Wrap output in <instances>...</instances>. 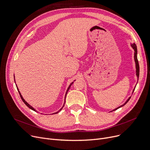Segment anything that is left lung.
<instances>
[{
	"mask_svg": "<svg viewBox=\"0 0 150 150\" xmlns=\"http://www.w3.org/2000/svg\"><path fill=\"white\" fill-rule=\"evenodd\" d=\"M131 46H132V47L133 48V49L134 50V60H135V62H136V75H137V79L139 80V62H138V59H137V46H136V45L134 43V44H131ZM134 89L133 90V92H134ZM131 98V97H129L127 100V101L125 102V103L123 104V105H122V106H119V107H118L117 108H116V109H114L113 111H115V110H117V109H119V108H121V107H122V106H123L124 105H125L126 104H127V103H128V101L129 100V99Z\"/></svg>",
	"mask_w": 150,
	"mask_h": 150,
	"instance_id": "obj_1",
	"label": "left lung"
}]
</instances>
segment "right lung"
<instances>
[{"label":"right lung","instance_id":"obj_1","mask_svg":"<svg viewBox=\"0 0 150 150\" xmlns=\"http://www.w3.org/2000/svg\"><path fill=\"white\" fill-rule=\"evenodd\" d=\"M14 81H15V80H14ZM73 83H74V82H72V83H71V84H70L69 85V88H67V91H66V96H65V100H66V95H67V92H68V91L69 90V89H70V86H71V85H72V84ZM16 87H17V86H16ZM17 89H18V92H19V95H20V97H21V98L22 100L23 101V103H24L25 104V105H27V107H28V108H29L30 109H31V110H33V111H36V110H35V109H34V108H33L32 106H30V105H29V104H28V103H27V101H25V100L24 99H23V97H22V95H21V92H19V89H18V87H17ZM65 101H66V100H65ZM64 104H65V103H64ZM64 105H63V106H62V108H61V109H60L59 110V111H58L57 112H55V113H53V114H57V113H58V112H59V111H61V109H62V108H63V107H64Z\"/></svg>","mask_w":150,"mask_h":150}]
</instances>
